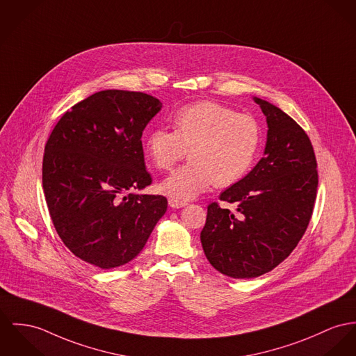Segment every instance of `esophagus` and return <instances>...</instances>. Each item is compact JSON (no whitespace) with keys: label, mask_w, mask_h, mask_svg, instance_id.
<instances>
[{"label":"esophagus","mask_w":356,"mask_h":356,"mask_svg":"<svg viewBox=\"0 0 356 356\" xmlns=\"http://www.w3.org/2000/svg\"><path fill=\"white\" fill-rule=\"evenodd\" d=\"M168 202H169V206H170V207H173V209H180V207H184V206H187V204H188L187 202H184V200H179V199H175V197H170Z\"/></svg>","instance_id":"esophagus-1"}]
</instances>
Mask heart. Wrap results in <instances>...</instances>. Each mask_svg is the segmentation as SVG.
Returning a JSON list of instances; mask_svg holds the SVG:
<instances>
[{"instance_id": "obj_1", "label": "heart", "mask_w": 356, "mask_h": 356, "mask_svg": "<svg viewBox=\"0 0 356 356\" xmlns=\"http://www.w3.org/2000/svg\"><path fill=\"white\" fill-rule=\"evenodd\" d=\"M173 130L154 129L146 139L153 165L169 170L190 150L191 161L176 169L161 190L179 200H190L213 184L229 187L240 181L259 153L261 129L257 119L216 102H199L177 111Z\"/></svg>"}]
</instances>
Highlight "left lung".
Here are the masks:
<instances>
[{"mask_svg":"<svg viewBox=\"0 0 356 356\" xmlns=\"http://www.w3.org/2000/svg\"><path fill=\"white\" fill-rule=\"evenodd\" d=\"M267 118L264 157L207 207L200 241L220 274L249 279L270 273L298 245L312 218L318 172L313 145L301 126L274 104L254 99Z\"/></svg>","mask_w":356,"mask_h":356,"instance_id":"8db88e82","label":"left lung"}]
</instances>
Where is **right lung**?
I'll return each instance as SVG.
<instances>
[{
  "instance_id": "obj_1",
  "label": "right lung",
  "mask_w": 356,
  "mask_h": 356,
  "mask_svg": "<svg viewBox=\"0 0 356 356\" xmlns=\"http://www.w3.org/2000/svg\"><path fill=\"white\" fill-rule=\"evenodd\" d=\"M159 99L131 90L97 92L66 111L44 146L43 191L55 230L83 261L110 270L131 261L166 211L152 183L142 131Z\"/></svg>"
}]
</instances>
